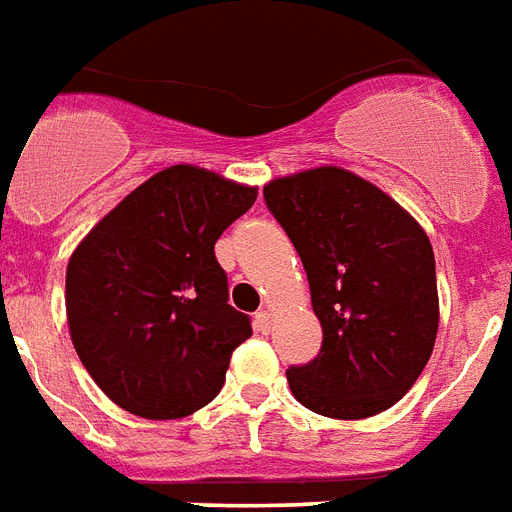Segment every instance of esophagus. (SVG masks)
<instances>
[{
	"label": "esophagus",
	"instance_id": "obj_1",
	"mask_svg": "<svg viewBox=\"0 0 512 512\" xmlns=\"http://www.w3.org/2000/svg\"><path fill=\"white\" fill-rule=\"evenodd\" d=\"M253 324H256V332L267 334L272 329V315L270 310H259V313L253 315Z\"/></svg>",
	"mask_w": 512,
	"mask_h": 512
}]
</instances>
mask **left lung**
<instances>
[{
  "instance_id": "8db88e82",
  "label": "left lung",
  "mask_w": 512,
  "mask_h": 512,
  "mask_svg": "<svg viewBox=\"0 0 512 512\" xmlns=\"http://www.w3.org/2000/svg\"><path fill=\"white\" fill-rule=\"evenodd\" d=\"M305 264L324 343L288 367L291 394L318 416H378L405 397L432 356L440 302L432 242L394 199L340 167L264 186Z\"/></svg>"
}]
</instances>
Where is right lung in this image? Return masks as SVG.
<instances>
[{
  "label": "right lung",
  "mask_w": 512,
  "mask_h": 512,
  "mask_svg": "<svg viewBox=\"0 0 512 512\" xmlns=\"http://www.w3.org/2000/svg\"><path fill=\"white\" fill-rule=\"evenodd\" d=\"M253 202L256 188L175 164L134 188L75 248L69 334L115 405L167 421L221 391L232 351L253 329L229 305L215 242Z\"/></svg>",
  "instance_id": "obj_1"
}]
</instances>
